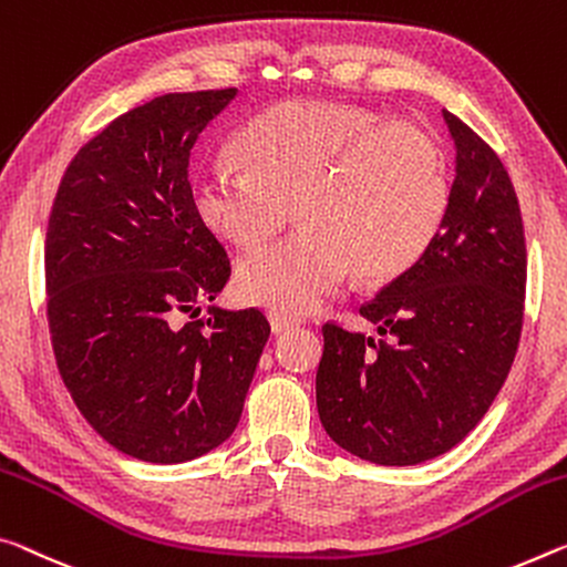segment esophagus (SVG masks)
Instances as JSON below:
<instances>
[{
	"mask_svg": "<svg viewBox=\"0 0 567 567\" xmlns=\"http://www.w3.org/2000/svg\"><path fill=\"white\" fill-rule=\"evenodd\" d=\"M269 326H272V332L275 336H280V332H287V330H292L295 326H298V320H292V318H287V316H282V312H269Z\"/></svg>",
	"mask_w": 567,
	"mask_h": 567,
	"instance_id": "esophagus-1",
	"label": "esophagus"
}]
</instances>
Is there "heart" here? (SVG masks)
I'll return each instance as SVG.
<instances>
[{
    "label": "heart",
    "instance_id": "heart-1",
    "mask_svg": "<svg viewBox=\"0 0 567 567\" xmlns=\"http://www.w3.org/2000/svg\"><path fill=\"white\" fill-rule=\"evenodd\" d=\"M239 164L194 171V209L239 249L262 247L290 219L302 227L241 259L237 292L251 305L305 316L343 285L391 282L424 257L449 209L442 143L413 123L358 105L292 101L251 121Z\"/></svg>",
    "mask_w": 567,
    "mask_h": 567
}]
</instances>
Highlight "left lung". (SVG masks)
I'll return each mask as SVG.
<instances>
[{
  "label": "left lung",
  "instance_id": "8db88e82",
  "mask_svg": "<svg viewBox=\"0 0 567 567\" xmlns=\"http://www.w3.org/2000/svg\"><path fill=\"white\" fill-rule=\"evenodd\" d=\"M456 176L436 239L361 308L381 340L322 326L318 413L346 452L409 466L449 452L489 411L523 332L527 249L499 156L444 111Z\"/></svg>",
  "mask_w": 567,
  "mask_h": 567
}]
</instances>
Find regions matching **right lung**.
Instances as JSON below:
<instances>
[{
  "mask_svg": "<svg viewBox=\"0 0 567 567\" xmlns=\"http://www.w3.org/2000/svg\"><path fill=\"white\" fill-rule=\"evenodd\" d=\"M237 87L168 93L115 118L62 176L44 239L52 350L70 396L133 460L182 464L227 442L269 338L221 310V241L194 209L188 158Z\"/></svg>",
  "mask_w": 567,
  "mask_h": 567,
  "instance_id": "right-lung-1",
  "label": "right lung"
}]
</instances>
